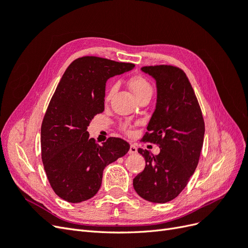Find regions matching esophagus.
<instances>
[{
	"instance_id": "1",
	"label": "esophagus",
	"mask_w": 248,
	"mask_h": 248,
	"mask_svg": "<svg viewBox=\"0 0 248 248\" xmlns=\"http://www.w3.org/2000/svg\"><path fill=\"white\" fill-rule=\"evenodd\" d=\"M128 153L130 154V155H133V154H137L138 153V148L134 146V145H131L130 146V149H129V151H128Z\"/></svg>"
}]
</instances>
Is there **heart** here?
Returning a JSON list of instances; mask_svg holds the SVG:
<instances>
[{"instance_id": "1", "label": "heart", "mask_w": 248, "mask_h": 248, "mask_svg": "<svg viewBox=\"0 0 248 248\" xmlns=\"http://www.w3.org/2000/svg\"><path fill=\"white\" fill-rule=\"evenodd\" d=\"M129 87L131 89V91L133 92V94L136 95V97H139L140 95L144 94L146 92H152V88L150 86V84L148 82V80L142 78V77H133L130 80H129ZM114 91V88L110 89V91L108 92L107 99H108L110 97V94ZM132 127L130 125L127 124H123L122 125V130L125 131L126 133H130L131 132Z\"/></svg>"}]
</instances>
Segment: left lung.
<instances>
[{"label": "left lung", "mask_w": 248, "mask_h": 248, "mask_svg": "<svg viewBox=\"0 0 248 248\" xmlns=\"http://www.w3.org/2000/svg\"><path fill=\"white\" fill-rule=\"evenodd\" d=\"M156 81L157 99L142 140L158 145L160 152L138 151L146 167L133 179L139 196L152 202L177 198L196 170L204 141L205 123L200 104L185 72L175 66L140 69Z\"/></svg>", "instance_id": "1"}]
</instances>
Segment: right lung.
<instances>
[{
    "label": "right lung",
    "instance_id": "add662e5",
    "mask_svg": "<svg viewBox=\"0 0 248 248\" xmlns=\"http://www.w3.org/2000/svg\"><path fill=\"white\" fill-rule=\"evenodd\" d=\"M134 64L98 57L78 58L68 66L52 95L41 125V158L51 188L61 199L80 202L98 192L103 170L130 148L109 138L99 146L87 131L104 110L107 80Z\"/></svg>",
    "mask_w": 248,
    "mask_h": 248
}]
</instances>
